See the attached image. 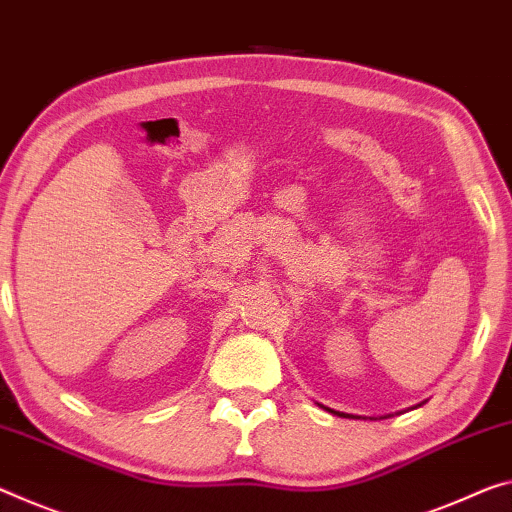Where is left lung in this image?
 <instances>
[{
	"label": "left lung",
	"instance_id": "obj_1",
	"mask_svg": "<svg viewBox=\"0 0 512 512\" xmlns=\"http://www.w3.org/2000/svg\"><path fill=\"white\" fill-rule=\"evenodd\" d=\"M423 403H426V400H423ZM423 403H419V405H414V407H410V410H416V407H421ZM320 405V403H318ZM322 410H327L329 414H334V416H341V419H366V416H357V414H345V412H338V410H329V407H325V405H320ZM389 416H393V414H387V416H380V419H389ZM368 419H375V416H368Z\"/></svg>",
	"mask_w": 512,
	"mask_h": 512
}]
</instances>
